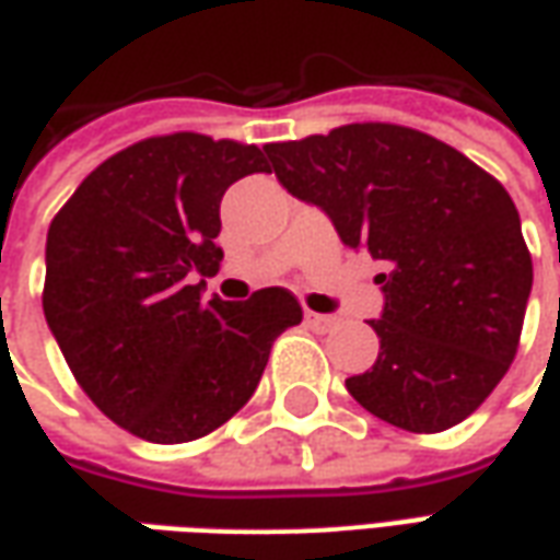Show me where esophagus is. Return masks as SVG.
I'll return each instance as SVG.
<instances>
[{
    "label": "esophagus",
    "mask_w": 560,
    "mask_h": 560,
    "mask_svg": "<svg viewBox=\"0 0 560 560\" xmlns=\"http://www.w3.org/2000/svg\"><path fill=\"white\" fill-rule=\"evenodd\" d=\"M305 324L317 332H327V329L336 327V317L332 315H317V312H305Z\"/></svg>",
    "instance_id": "esophagus-1"
}]
</instances>
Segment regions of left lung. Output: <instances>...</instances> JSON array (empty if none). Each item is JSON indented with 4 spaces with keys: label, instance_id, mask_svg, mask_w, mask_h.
Wrapping results in <instances>:
<instances>
[{
    "label": "left lung",
    "instance_id": "8db88e82",
    "mask_svg": "<svg viewBox=\"0 0 560 560\" xmlns=\"http://www.w3.org/2000/svg\"><path fill=\"white\" fill-rule=\"evenodd\" d=\"M269 171L317 207L348 248L387 272L375 365L345 381L405 432H444L506 375L530 296L516 203L494 176L422 131L357 122L267 143Z\"/></svg>",
    "mask_w": 560,
    "mask_h": 560
}]
</instances>
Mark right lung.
I'll return each instance as SVG.
<instances>
[{
	"label": "right lung",
	"mask_w": 560,
	"mask_h": 560,
	"mask_svg": "<svg viewBox=\"0 0 560 560\" xmlns=\"http://www.w3.org/2000/svg\"><path fill=\"white\" fill-rule=\"evenodd\" d=\"M257 147L207 135L140 140L98 164L47 231L44 317L83 393L152 444L203 438L252 399L303 308L284 288L203 300L219 207Z\"/></svg>",
	"instance_id": "add662e5"
}]
</instances>
